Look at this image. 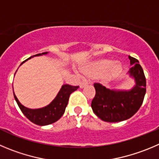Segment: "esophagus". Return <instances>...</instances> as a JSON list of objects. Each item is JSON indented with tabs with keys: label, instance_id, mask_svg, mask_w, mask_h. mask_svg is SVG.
<instances>
[{
	"label": "esophagus",
	"instance_id": "34e87169",
	"mask_svg": "<svg viewBox=\"0 0 159 159\" xmlns=\"http://www.w3.org/2000/svg\"><path fill=\"white\" fill-rule=\"evenodd\" d=\"M87 85V82L86 81H82V82L80 83V88L83 89Z\"/></svg>",
	"mask_w": 159,
	"mask_h": 159
}]
</instances>
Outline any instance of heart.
I'll return each instance as SVG.
<instances>
[{
	"label": "heart",
	"mask_w": 159,
	"mask_h": 159,
	"mask_svg": "<svg viewBox=\"0 0 159 159\" xmlns=\"http://www.w3.org/2000/svg\"><path fill=\"white\" fill-rule=\"evenodd\" d=\"M121 70V63H112V60L109 59H97L81 68V72L89 78H95L100 76V81L103 84L114 79Z\"/></svg>",
	"instance_id": "obj_1"
}]
</instances>
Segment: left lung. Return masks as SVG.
I'll list each match as a JSON object with an SVG mask.
<instances>
[{
  "instance_id": "left-lung-1",
  "label": "left lung",
  "mask_w": 159,
  "mask_h": 159,
  "mask_svg": "<svg viewBox=\"0 0 159 159\" xmlns=\"http://www.w3.org/2000/svg\"><path fill=\"white\" fill-rule=\"evenodd\" d=\"M131 68L129 76L135 85L129 90L109 89L95 83L96 96L91 107L95 115L107 122L125 121L135 115L142 105L146 93V78L143 68L135 58L129 56Z\"/></svg>"
}]
</instances>
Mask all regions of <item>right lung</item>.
<instances>
[{
    "instance_id": "right-lung-1",
    "label": "right lung",
    "mask_w": 159,
    "mask_h": 159,
    "mask_svg": "<svg viewBox=\"0 0 159 159\" xmlns=\"http://www.w3.org/2000/svg\"><path fill=\"white\" fill-rule=\"evenodd\" d=\"M48 53V52H43L32 56L29 59L23 61L20 64V66L31 58L34 57V56L46 55ZM78 88H79V86H72L70 84H63V85H62L61 89L59 91L58 94L56 95L54 100L49 104L44 107L38 108V109H30V108L24 107L19 101L15 93H14L15 100H16L18 106L19 107L23 115L33 123L42 126V125H48L52 124L61 118L62 115L64 114L66 107L67 106L70 95L73 92L76 91Z\"/></svg>"
}]
</instances>
